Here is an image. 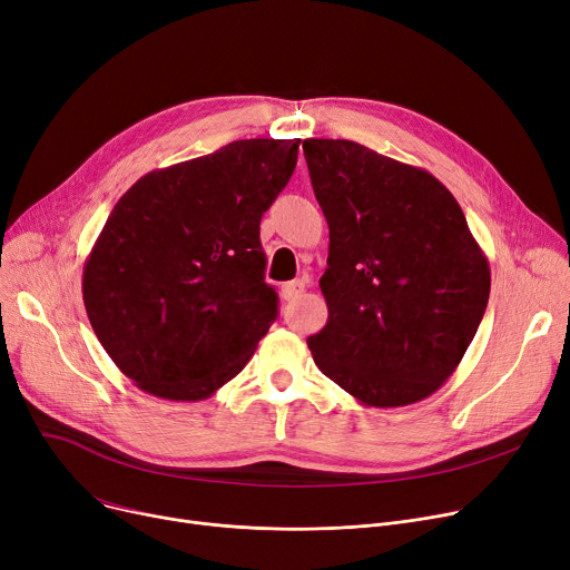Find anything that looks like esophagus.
Returning a JSON list of instances; mask_svg holds the SVG:
<instances>
[{"label":"esophagus","mask_w":570,"mask_h":570,"mask_svg":"<svg viewBox=\"0 0 570 570\" xmlns=\"http://www.w3.org/2000/svg\"><path fill=\"white\" fill-rule=\"evenodd\" d=\"M305 282L303 279H295V282H288V284H284L282 286V297L286 303H291V301H295V297H301V293L305 291Z\"/></svg>","instance_id":"obj_1"}]
</instances>
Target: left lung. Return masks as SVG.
<instances>
[{
    "mask_svg": "<svg viewBox=\"0 0 570 570\" xmlns=\"http://www.w3.org/2000/svg\"><path fill=\"white\" fill-rule=\"evenodd\" d=\"M303 149L331 228L314 363L365 406L421 402L481 325L490 263L432 173L353 140L307 138Z\"/></svg>",
    "mask_w": 570,
    "mask_h": 570,
    "instance_id": "left-lung-1",
    "label": "left lung"
}]
</instances>
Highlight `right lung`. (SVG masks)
Segmentation results:
<instances>
[{
	"label": "right lung",
	"instance_id": "add662e5",
	"mask_svg": "<svg viewBox=\"0 0 570 570\" xmlns=\"http://www.w3.org/2000/svg\"><path fill=\"white\" fill-rule=\"evenodd\" d=\"M301 138L235 140L142 175L117 200L82 267L95 333L140 391L217 393L277 318L261 217L288 185Z\"/></svg>",
	"mask_w": 570,
	"mask_h": 570
}]
</instances>
